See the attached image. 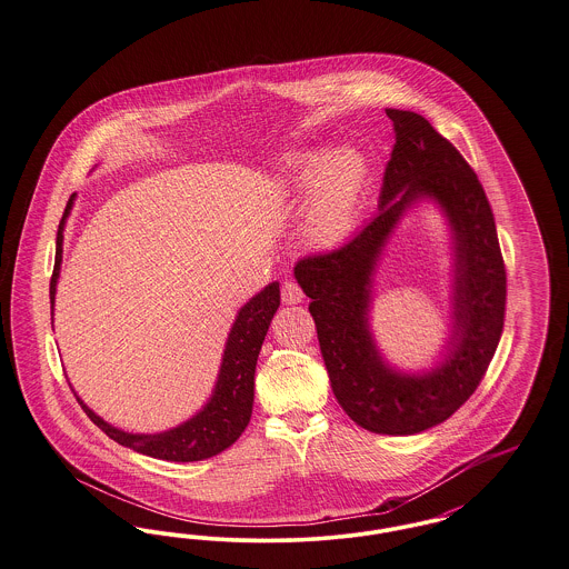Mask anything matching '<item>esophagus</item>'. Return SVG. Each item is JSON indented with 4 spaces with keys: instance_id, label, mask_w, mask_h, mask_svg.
Masks as SVG:
<instances>
[{
    "instance_id": "obj_1",
    "label": "esophagus",
    "mask_w": 569,
    "mask_h": 569,
    "mask_svg": "<svg viewBox=\"0 0 569 569\" xmlns=\"http://www.w3.org/2000/svg\"><path fill=\"white\" fill-rule=\"evenodd\" d=\"M281 298H283V302H288V305H298L305 295H302V288L298 286L295 279H288V281H283V286H281Z\"/></svg>"
}]
</instances>
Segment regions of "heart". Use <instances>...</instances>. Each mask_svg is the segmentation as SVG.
I'll list each match as a JSON object with an SVG mask.
<instances>
[{
	"mask_svg": "<svg viewBox=\"0 0 569 569\" xmlns=\"http://www.w3.org/2000/svg\"><path fill=\"white\" fill-rule=\"evenodd\" d=\"M365 174V160L350 149L335 156L305 153L290 162L283 188L292 196L313 193L305 217L313 243H337L352 230Z\"/></svg>",
	"mask_w": 569,
	"mask_h": 569,
	"instance_id": "obj_1",
	"label": "heart"
}]
</instances>
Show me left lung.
<instances>
[{
  "mask_svg": "<svg viewBox=\"0 0 569 569\" xmlns=\"http://www.w3.org/2000/svg\"><path fill=\"white\" fill-rule=\"evenodd\" d=\"M395 147L379 191V213L348 243L300 258L295 277L311 298L332 392L371 433L413 435L448 420L480 386L506 318V264L485 188L457 147L418 112L386 109ZM433 197L456 234L453 335L429 375L388 368L368 330L370 277L406 209Z\"/></svg>",
  "mask_w": 569,
  "mask_h": 569,
  "instance_id": "1",
  "label": "left lung"
}]
</instances>
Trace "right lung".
<instances>
[{"instance_id":"right-lung-1","label":"right lung","mask_w":569,"mask_h":569,"mask_svg":"<svg viewBox=\"0 0 569 569\" xmlns=\"http://www.w3.org/2000/svg\"><path fill=\"white\" fill-rule=\"evenodd\" d=\"M74 196H70L63 217L57 228V256H54L53 277H51V320H53L54 290L61 267L63 251V226L66 217L74 204ZM279 307V283L272 281L260 295L251 298L239 311L232 330L226 341V350L221 358V369L217 378L213 397L188 422L158 435H134L119 431L104 422L98 413L81 403L82 411L91 418L96 427H100L117 443L132 448L134 452L153 457V459L191 462V460L211 459L226 448H230L249 425L251 407H253V376L256 362L271 326L272 316Z\"/></svg>"}]
</instances>
